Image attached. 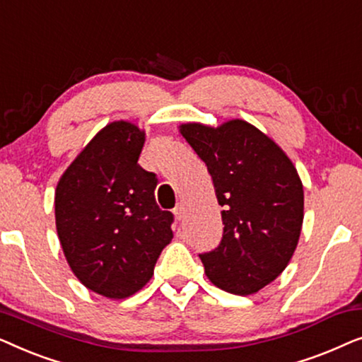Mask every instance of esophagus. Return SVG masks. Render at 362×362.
Here are the masks:
<instances>
[{
  "mask_svg": "<svg viewBox=\"0 0 362 362\" xmlns=\"http://www.w3.org/2000/svg\"><path fill=\"white\" fill-rule=\"evenodd\" d=\"M175 216H176V219H182V214H185V206L181 204V202H177L176 204V207H175Z\"/></svg>",
  "mask_w": 362,
  "mask_h": 362,
  "instance_id": "1",
  "label": "esophagus"
}]
</instances>
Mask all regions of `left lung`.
Segmentation results:
<instances>
[{
	"label": "left lung",
	"instance_id": "obj_1",
	"mask_svg": "<svg viewBox=\"0 0 362 362\" xmlns=\"http://www.w3.org/2000/svg\"><path fill=\"white\" fill-rule=\"evenodd\" d=\"M214 182L224 232L199 254L207 279L234 295L274 281L293 255L303 224V185L274 140L244 120L180 127Z\"/></svg>",
	"mask_w": 362,
	"mask_h": 362
}]
</instances>
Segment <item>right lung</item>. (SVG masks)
Instances as JSON below:
<instances>
[{
  "label": "right lung",
  "instance_id": "add662e5",
  "mask_svg": "<svg viewBox=\"0 0 362 362\" xmlns=\"http://www.w3.org/2000/svg\"><path fill=\"white\" fill-rule=\"evenodd\" d=\"M145 132L130 122L103 127L56 187V227L64 255L83 286L122 300L141 290L173 239L175 217L155 199V173L138 158Z\"/></svg>",
  "mask_w": 362,
  "mask_h": 362
}]
</instances>
